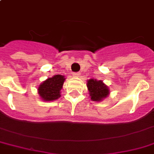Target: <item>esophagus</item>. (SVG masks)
<instances>
[{
    "instance_id": "34e87169",
    "label": "esophagus",
    "mask_w": 154,
    "mask_h": 154,
    "mask_svg": "<svg viewBox=\"0 0 154 154\" xmlns=\"http://www.w3.org/2000/svg\"><path fill=\"white\" fill-rule=\"evenodd\" d=\"M73 77H80V73L79 72H74V73H73Z\"/></svg>"
}]
</instances>
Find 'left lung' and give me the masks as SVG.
Listing matches in <instances>:
<instances>
[{"label": "left lung", "instance_id": "obj_1", "mask_svg": "<svg viewBox=\"0 0 154 154\" xmlns=\"http://www.w3.org/2000/svg\"><path fill=\"white\" fill-rule=\"evenodd\" d=\"M87 88L89 90L90 98L94 102H101L104 98L108 97L110 94V90L105 83L94 78H91L87 81Z\"/></svg>", "mask_w": 154, "mask_h": 154}]
</instances>
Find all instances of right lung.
Returning a JSON list of instances; mask_svg holds the SVG:
<instances>
[{
	"label": "right lung",
	"mask_w": 154,
	"mask_h": 154,
	"mask_svg": "<svg viewBox=\"0 0 154 154\" xmlns=\"http://www.w3.org/2000/svg\"><path fill=\"white\" fill-rule=\"evenodd\" d=\"M65 77L63 75H54L41 83L38 87V94L43 101L50 102L60 97Z\"/></svg>",
	"instance_id": "obj_1"
}]
</instances>
